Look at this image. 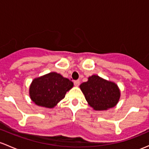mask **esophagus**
I'll use <instances>...</instances> for the list:
<instances>
[{
  "label": "esophagus",
  "mask_w": 149,
  "mask_h": 149,
  "mask_svg": "<svg viewBox=\"0 0 149 149\" xmlns=\"http://www.w3.org/2000/svg\"><path fill=\"white\" fill-rule=\"evenodd\" d=\"M74 85L76 86H79L80 85V81L79 80H76V81H74Z\"/></svg>",
  "instance_id": "obj_1"
}]
</instances>
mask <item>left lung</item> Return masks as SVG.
Segmentation results:
<instances>
[{
	"label": "left lung",
	"mask_w": 149,
	"mask_h": 149,
	"mask_svg": "<svg viewBox=\"0 0 149 149\" xmlns=\"http://www.w3.org/2000/svg\"><path fill=\"white\" fill-rule=\"evenodd\" d=\"M80 88L88 104L97 111L113 107L120 98L116 84L95 75L89 77L88 81L81 84Z\"/></svg>",
	"instance_id": "8db88e82"
}]
</instances>
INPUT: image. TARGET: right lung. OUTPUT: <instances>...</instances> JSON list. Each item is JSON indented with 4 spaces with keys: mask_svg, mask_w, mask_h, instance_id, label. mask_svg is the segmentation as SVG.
Masks as SVG:
<instances>
[{
    "mask_svg": "<svg viewBox=\"0 0 149 149\" xmlns=\"http://www.w3.org/2000/svg\"><path fill=\"white\" fill-rule=\"evenodd\" d=\"M73 86V82L69 79L52 72L33 81L30 86V96L38 106L53 108Z\"/></svg>",
    "mask_w": 149,
    "mask_h": 149,
    "instance_id": "obj_1",
    "label": "right lung"
}]
</instances>
